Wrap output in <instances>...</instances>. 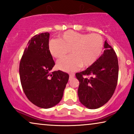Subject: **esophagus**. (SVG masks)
I'll return each mask as SVG.
<instances>
[{
    "instance_id": "esophagus-1",
    "label": "esophagus",
    "mask_w": 134,
    "mask_h": 134,
    "mask_svg": "<svg viewBox=\"0 0 134 134\" xmlns=\"http://www.w3.org/2000/svg\"><path fill=\"white\" fill-rule=\"evenodd\" d=\"M75 77V74H70V80H71V79Z\"/></svg>"
}]
</instances>
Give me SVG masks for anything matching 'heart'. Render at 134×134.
Here are the masks:
<instances>
[{"label":"heart","instance_id":"1","mask_svg":"<svg viewBox=\"0 0 134 134\" xmlns=\"http://www.w3.org/2000/svg\"><path fill=\"white\" fill-rule=\"evenodd\" d=\"M104 49V40L99 34H81L68 30L61 35L59 40H51L49 50L56 58L71 54L58 61L57 66L64 71H74L80 67L92 65L99 58Z\"/></svg>","mask_w":134,"mask_h":134}]
</instances>
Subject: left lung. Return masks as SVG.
I'll use <instances>...</instances> for the list:
<instances>
[{
	"instance_id": "1",
	"label": "left lung",
	"mask_w": 134,
	"mask_h": 134,
	"mask_svg": "<svg viewBox=\"0 0 134 134\" xmlns=\"http://www.w3.org/2000/svg\"><path fill=\"white\" fill-rule=\"evenodd\" d=\"M103 54L86 70L76 73L80 81L77 94L82 104L91 109L102 106L113 96L118 85L119 64L116 53L105 41Z\"/></svg>"
}]
</instances>
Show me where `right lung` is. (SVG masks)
<instances>
[{"label": "right lung", "instance_id": "1", "mask_svg": "<svg viewBox=\"0 0 134 134\" xmlns=\"http://www.w3.org/2000/svg\"><path fill=\"white\" fill-rule=\"evenodd\" d=\"M48 32L36 35L29 41L19 66L20 78L25 94L37 106L48 109L58 104L69 75L51 72L54 62L49 50Z\"/></svg>", "mask_w": 134, "mask_h": 134}]
</instances>
